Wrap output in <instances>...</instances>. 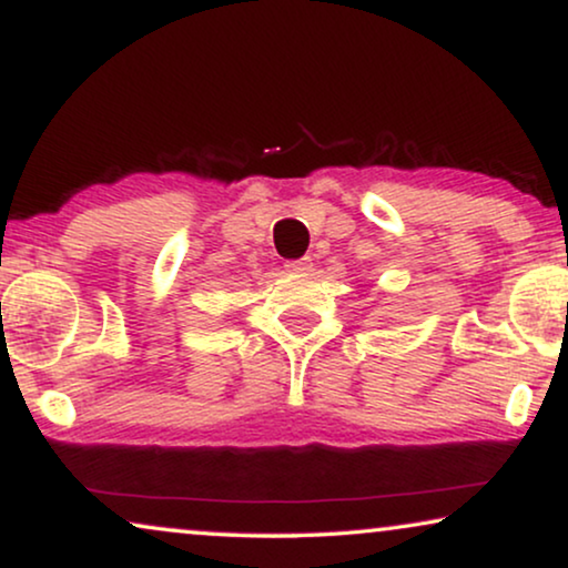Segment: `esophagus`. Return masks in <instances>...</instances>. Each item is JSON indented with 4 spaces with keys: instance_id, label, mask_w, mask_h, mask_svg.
<instances>
[{
    "instance_id": "1",
    "label": "esophagus",
    "mask_w": 568,
    "mask_h": 568,
    "mask_svg": "<svg viewBox=\"0 0 568 568\" xmlns=\"http://www.w3.org/2000/svg\"><path fill=\"white\" fill-rule=\"evenodd\" d=\"M285 267H288V272H296V275H306V272L314 270V262L308 260V256H304V260L288 262V264H285Z\"/></svg>"
}]
</instances>
